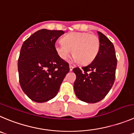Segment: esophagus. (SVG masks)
Returning a JSON list of instances; mask_svg holds the SVG:
<instances>
[{
	"instance_id": "esophagus-1",
	"label": "esophagus",
	"mask_w": 134,
	"mask_h": 134,
	"mask_svg": "<svg viewBox=\"0 0 134 134\" xmlns=\"http://www.w3.org/2000/svg\"><path fill=\"white\" fill-rule=\"evenodd\" d=\"M69 67H70V71H72V70H73L74 68V66H72V65H70Z\"/></svg>"
}]
</instances>
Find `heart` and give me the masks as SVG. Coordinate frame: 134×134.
Segmentation results:
<instances>
[{"mask_svg":"<svg viewBox=\"0 0 134 134\" xmlns=\"http://www.w3.org/2000/svg\"><path fill=\"white\" fill-rule=\"evenodd\" d=\"M54 49L61 59H68L72 51L75 62L88 64L99 53L100 40L95 35L88 33L72 32L65 35L62 42L56 43Z\"/></svg>","mask_w":134,"mask_h":134,"instance_id":"heart-1","label":"heart"}]
</instances>
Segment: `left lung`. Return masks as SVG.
Here are the masks:
<instances>
[{
	"label": "left lung",
	"instance_id": "1",
	"mask_svg": "<svg viewBox=\"0 0 134 134\" xmlns=\"http://www.w3.org/2000/svg\"><path fill=\"white\" fill-rule=\"evenodd\" d=\"M100 49L95 59L82 69L75 68L74 92L80 100L88 103L101 100L113 87L115 80L117 60L113 43L97 31Z\"/></svg>",
	"mask_w": 134,
	"mask_h": 134
}]
</instances>
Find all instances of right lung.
Masks as SVG:
<instances>
[{
	"label": "right lung",
	"mask_w": 134,
	"mask_h": 134,
	"mask_svg": "<svg viewBox=\"0 0 134 134\" xmlns=\"http://www.w3.org/2000/svg\"><path fill=\"white\" fill-rule=\"evenodd\" d=\"M64 34L46 29L34 33L21 46L18 62L19 81L25 95L34 101L44 103L58 93L69 64L61 59L54 44Z\"/></svg>",
	"instance_id": "right-lung-1"
}]
</instances>
